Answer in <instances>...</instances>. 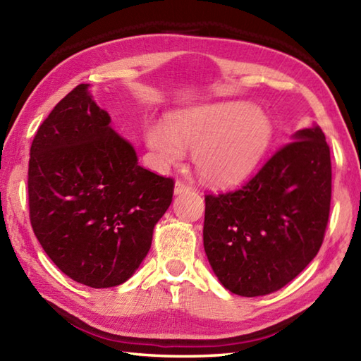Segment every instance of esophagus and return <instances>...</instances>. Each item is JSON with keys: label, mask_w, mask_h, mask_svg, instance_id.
Instances as JSON below:
<instances>
[{"label": "esophagus", "mask_w": 361, "mask_h": 361, "mask_svg": "<svg viewBox=\"0 0 361 361\" xmlns=\"http://www.w3.org/2000/svg\"><path fill=\"white\" fill-rule=\"evenodd\" d=\"M189 190H190V188L186 186L183 181H176V183H175V188H173V194H175V195L186 194V192H189Z\"/></svg>", "instance_id": "obj_1"}]
</instances>
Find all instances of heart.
Masks as SVG:
<instances>
[{"mask_svg":"<svg viewBox=\"0 0 361 361\" xmlns=\"http://www.w3.org/2000/svg\"><path fill=\"white\" fill-rule=\"evenodd\" d=\"M270 114L248 102L226 101L197 105L175 116L171 127L150 124L145 142L161 166L181 161L185 149L194 152L200 178L226 188L247 180L273 142Z\"/></svg>","mask_w":361,"mask_h":361,"instance_id":"heart-1","label":"heart"}]
</instances>
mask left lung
Returning a JSON list of instances; mask_svg holds the SVG:
<instances>
[{
  "instance_id": "1",
  "label": "left lung",
  "mask_w": 361,
  "mask_h": 361,
  "mask_svg": "<svg viewBox=\"0 0 361 361\" xmlns=\"http://www.w3.org/2000/svg\"><path fill=\"white\" fill-rule=\"evenodd\" d=\"M234 192L206 195L203 245L221 286L264 296L318 255L332 194L331 150L319 126L298 130Z\"/></svg>"
}]
</instances>
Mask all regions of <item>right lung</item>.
Listing matches in <instances>:
<instances>
[{
	"label": "right lung",
	"mask_w": 361,
	"mask_h": 361,
	"mask_svg": "<svg viewBox=\"0 0 361 361\" xmlns=\"http://www.w3.org/2000/svg\"><path fill=\"white\" fill-rule=\"evenodd\" d=\"M80 83L43 121L30 145V225L46 255L75 282L116 287L147 256L172 203L173 180L137 164Z\"/></svg>",
	"instance_id": "obj_1"
}]
</instances>
